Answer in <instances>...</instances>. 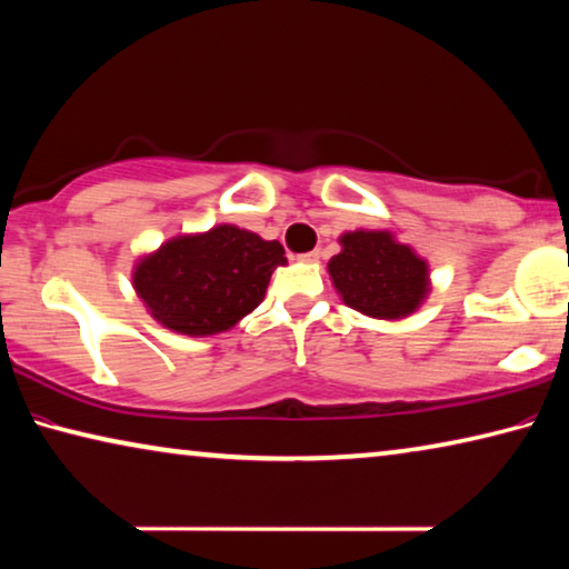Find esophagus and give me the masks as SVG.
Here are the masks:
<instances>
[{
    "mask_svg": "<svg viewBox=\"0 0 569 569\" xmlns=\"http://www.w3.org/2000/svg\"><path fill=\"white\" fill-rule=\"evenodd\" d=\"M301 260H306V263H317V260H321V250H311V252H303Z\"/></svg>",
    "mask_w": 569,
    "mask_h": 569,
    "instance_id": "34e87169",
    "label": "esophagus"
}]
</instances>
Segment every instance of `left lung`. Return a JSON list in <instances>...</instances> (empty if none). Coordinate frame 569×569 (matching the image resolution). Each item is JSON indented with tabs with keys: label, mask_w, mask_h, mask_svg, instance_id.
<instances>
[{
	"label": "left lung",
	"mask_w": 569,
	"mask_h": 569,
	"mask_svg": "<svg viewBox=\"0 0 569 569\" xmlns=\"http://www.w3.org/2000/svg\"><path fill=\"white\" fill-rule=\"evenodd\" d=\"M329 276L347 306L375 319H400L428 293V266L390 232H347Z\"/></svg>",
	"instance_id": "1"
}]
</instances>
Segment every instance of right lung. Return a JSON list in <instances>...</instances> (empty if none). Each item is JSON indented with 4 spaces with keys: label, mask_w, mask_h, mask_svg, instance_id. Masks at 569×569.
<instances>
[{
    "label": "right lung",
    "mask_w": 569,
    "mask_h": 569,
    "mask_svg": "<svg viewBox=\"0 0 569 569\" xmlns=\"http://www.w3.org/2000/svg\"><path fill=\"white\" fill-rule=\"evenodd\" d=\"M278 240L236 224L174 238L133 270V288L151 317L187 337L228 331L263 301L276 266L286 263Z\"/></svg>",
    "instance_id": "1"
}]
</instances>
